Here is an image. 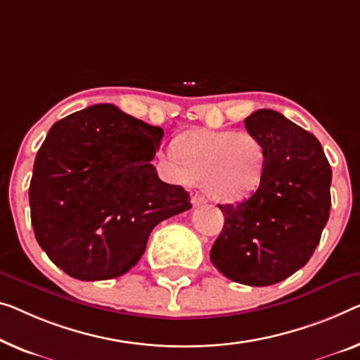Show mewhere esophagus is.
I'll use <instances>...</instances> for the list:
<instances>
[{"instance_id": "esophagus-1", "label": "esophagus", "mask_w": 360, "mask_h": 360, "mask_svg": "<svg viewBox=\"0 0 360 360\" xmlns=\"http://www.w3.org/2000/svg\"><path fill=\"white\" fill-rule=\"evenodd\" d=\"M205 203H207V198L202 194H198V192H195V194L192 195V205L194 207H202V205H205Z\"/></svg>"}]
</instances>
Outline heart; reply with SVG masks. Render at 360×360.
I'll return each mask as SVG.
<instances>
[{
	"label": "heart",
	"instance_id": "1",
	"mask_svg": "<svg viewBox=\"0 0 360 360\" xmlns=\"http://www.w3.org/2000/svg\"><path fill=\"white\" fill-rule=\"evenodd\" d=\"M265 148L255 136L236 131H191L176 139L168 163L218 200H239L259 189Z\"/></svg>",
	"mask_w": 360,
	"mask_h": 360
}]
</instances>
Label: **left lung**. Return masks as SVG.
I'll use <instances>...</instances> for the list:
<instances>
[{
	"label": "left lung",
	"mask_w": 360,
	"mask_h": 360,
	"mask_svg": "<svg viewBox=\"0 0 360 360\" xmlns=\"http://www.w3.org/2000/svg\"><path fill=\"white\" fill-rule=\"evenodd\" d=\"M265 148L262 182L248 200L218 205L224 226L210 250L218 271L248 286H270L312 257L330 217L331 168L314 134L273 110L245 117Z\"/></svg>",
	"instance_id": "8db88e82"
}]
</instances>
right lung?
<instances>
[{
    "mask_svg": "<svg viewBox=\"0 0 360 360\" xmlns=\"http://www.w3.org/2000/svg\"><path fill=\"white\" fill-rule=\"evenodd\" d=\"M163 129L94 105L55 122L29 187L37 243L69 276L111 280L141 260L160 221L192 208L150 163Z\"/></svg>",
    "mask_w": 360,
    "mask_h": 360,
    "instance_id": "add662e5",
    "label": "right lung"
}]
</instances>
